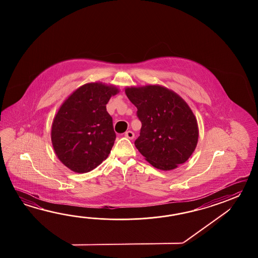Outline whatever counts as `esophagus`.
<instances>
[{
    "label": "esophagus",
    "instance_id": "1",
    "mask_svg": "<svg viewBox=\"0 0 258 258\" xmlns=\"http://www.w3.org/2000/svg\"><path fill=\"white\" fill-rule=\"evenodd\" d=\"M124 137H126V138H129V139H133L135 137V134L132 131H127L124 134Z\"/></svg>",
    "mask_w": 258,
    "mask_h": 258
}]
</instances>
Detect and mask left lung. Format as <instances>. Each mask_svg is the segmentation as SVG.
<instances>
[{"mask_svg": "<svg viewBox=\"0 0 258 258\" xmlns=\"http://www.w3.org/2000/svg\"><path fill=\"white\" fill-rule=\"evenodd\" d=\"M142 123L135 146L155 168L176 169L191 157L198 141L196 116L181 97L159 85L125 88Z\"/></svg>", "mask_w": 258, "mask_h": 258, "instance_id": "8db88e82", "label": "left lung"}]
</instances>
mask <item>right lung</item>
I'll return each mask as SVG.
<instances>
[{"instance_id": "right-lung-1", "label": "right lung", "mask_w": 258, "mask_h": 258, "mask_svg": "<svg viewBox=\"0 0 258 258\" xmlns=\"http://www.w3.org/2000/svg\"><path fill=\"white\" fill-rule=\"evenodd\" d=\"M114 86L88 83L66 99L51 125L55 154L68 169L85 173L108 158L115 141L112 118L106 110Z\"/></svg>"}]
</instances>
